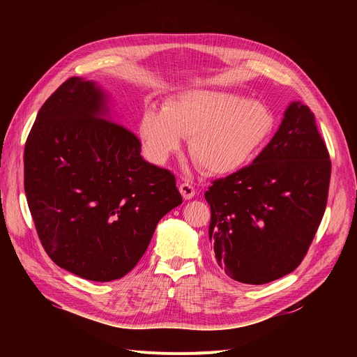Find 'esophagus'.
Listing matches in <instances>:
<instances>
[{
  "label": "esophagus",
  "instance_id": "34e87169",
  "mask_svg": "<svg viewBox=\"0 0 357 357\" xmlns=\"http://www.w3.org/2000/svg\"><path fill=\"white\" fill-rule=\"evenodd\" d=\"M179 191H181V194H182V197L185 199H192L195 197V194H197L195 186L191 182H182L179 185Z\"/></svg>",
  "mask_w": 357,
  "mask_h": 357
}]
</instances>
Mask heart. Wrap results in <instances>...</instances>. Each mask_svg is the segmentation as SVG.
<instances>
[{
	"instance_id": "1",
	"label": "heart",
	"mask_w": 357,
	"mask_h": 357,
	"mask_svg": "<svg viewBox=\"0 0 357 357\" xmlns=\"http://www.w3.org/2000/svg\"><path fill=\"white\" fill-rule=\"evenodd\" d=\"M273 128V111L265 102L213 89L183 91L167 100L162 112L144 109L139 121L155 160H166L179 150L182 137H190L191 159L210 175H229L248 165Z\"/></svg>"
}]
</instances>
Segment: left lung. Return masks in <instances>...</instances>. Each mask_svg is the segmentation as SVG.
I'll list each match as a JSON object with an SVG mask.
<instances>
[{"label":"left lung","mask_w":357,"mask_h":357,"mask_svg":"<svg viewBox=\"0 0 357 357\" xmlns=\"http://www.w3.org/2000/svg\"><path fill=\"white\" fill-rule=\"evenodd\" d=\"M330 175V155L314 112L292 102L253 163L215 179L205 192L218 266L250 285L295 271L323 220Z\"/></svg>","instance_id":"1"}]
</instances>
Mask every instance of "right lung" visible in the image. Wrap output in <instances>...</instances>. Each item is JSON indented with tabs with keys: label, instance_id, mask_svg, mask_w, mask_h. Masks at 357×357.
I'll return each instance as SVG.
<instances>
[{
	"label": "right lung",
	"instance_id": "1",
	"mask_svg": "<svg viewBox=\"0 0 357 357\" xmlns=\"http://www.w3.org/2000/svg\"><path fill=\"white\" fill-rule=\"evenodd\" d=\"M140 150L91 81L72 77L42 105L24 147V191L56 265L96 282L137 265L159 220L182 204L174 174Z\"/></svg>",
	"mask_w": 357,
	"mask_h": 357
}]
</instances>
